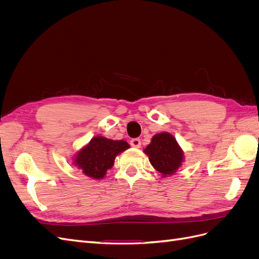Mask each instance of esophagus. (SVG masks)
<instances>
[{"instance_id": "obj_1", "label": "esophagus", "mask_w": 259, "mask_h": 259, "mask_svg": "<svg viewBox=\"0 0 259 259\" xmlns=\"http://www.w3.org/2000/svg\"><path fill=\"white\" fill-rule=\"evenodd\" d=\"M130 144H131V146H132V147H134V148H139V147H140V145H142V142H140V139H139V138H133V139H131Z\"/></svg>"}]
</instances>
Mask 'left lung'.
I'll return each instance as SVG.
<instances>
[{"label":"left lung","instance_id":"8db88e82","mask_svg":"<svg viewBox=\"0 0 259 259\" xmlns=\"http://www.w3.org/2000/svg\"><path fill=\"white\" fill-rule=\"evenodd\" d=\"M144 152L149 156L152 166L163 176L174 174L182 165L184 158V152L176 139L168 133L154 135Z\"/></svg>","mask_w":259,"mask_h":259}]
</instances>
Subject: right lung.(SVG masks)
<instances>
[{"label":"right lung","mask_w":259,"mask_h":259,"mask_svg":"<svg viewBox=\"0 0 259 259\" xmlns=\"http://www.w3.org/2000/svg\"><path fill=\"white\" fill-rule=\"evenodd\" d=\"M128 148L130 145L124 140H112L98 136L93 138L91 143L77 153L74 163L85 175L100 179L112 167L115 156Z\"/></svg>","instance_id":"1"}]
</instances>
